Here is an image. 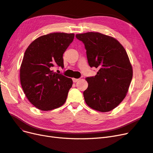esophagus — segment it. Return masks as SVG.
<instances>
[{
    "label": "esophagus",
    "instance_id": "obj_1",
    "mask_svg": "<svg viewBox=\"0 0 153 153\" xmlns=\"http://www.w3.org/2000/svg\"><path fill=\"white\" fill-rule=\"evenodd\" d=\"M72 80H73V82H75H75H78V81L80 79H78V78H72Z\"/></svg>",
    "mask_w": 153,
    "mask_h": 153
}]
</instances>
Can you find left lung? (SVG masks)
Returning a JSON list of instances; mask_svg holds the SVG:
<instances>
[{"label": "left lung", "instance_id": "1", "mask_svg": "<svg viewBox=\"0 0 153 153\" xmlns=\"http://www.w3.org/2000/svg\"><path fill=\"white\" fill-rule=\"evenodd\" d=\"M76 37L84 43L89 66L99 69L94 76L85 78V103L99 112H109L124 99L132 80L133 68L126 51L116 39L99 32Z\"/></svg>", "mask_w": 153, "mask_h": 153}]
</instances>
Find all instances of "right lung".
<instances>
[{"label":"right lung","instance_id":"add662e5","mask_svg":"<svg viewBox=\"0 0 153 153\" xmlns=\"http://www.w3.org/2000/svg\"><path fill=\"white\" fill-rule=\"evenodd\" d=\"M75 34L53 32L36 39L26 49L20 69L21 85L37 108L48 111L61 106L73 84L71 78L52 70L64 68L63 53Z\"/></svg>","mask_w":153,"mask_h":153}]
</instances>
